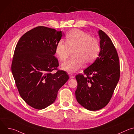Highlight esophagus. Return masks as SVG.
Segmentation results:
<instances>
[{"label": "esophagus", "mask_w": 134, "mask_h": 134, "mask_svg": "<svg viewBox=\"0 0 134 134\" xmlns=\"http://www.w3.org/2000/svg\"><path fill=\"white\" fill-rule=\"evenodd\" d=\"M69 77L70 79H74V76L72 74H69Z\"/></svg>", "instance_id": "obj_1"}]
</instances>
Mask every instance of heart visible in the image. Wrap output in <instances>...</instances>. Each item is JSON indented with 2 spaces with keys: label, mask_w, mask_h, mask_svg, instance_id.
<instances>
[{
  "label": "heart",
  "mask_w": 134,
  "mask_h": 134,
  "mask_svg": "<svg viewBox=\"0 0 134 134\" xmlns=\"http://www.w3.org/2000/svg\"><path fill=\"white\" fill-rule=\"evenodd\" d=\"M100 50L99 41L87 33L77 29L71 31L67 35L66 42L59 41L55 52L62 61H65L72 52V58L62 64V69L74 73L84 65L91 63Z\"/></svg>",
  "instance_id": "b5f03b06"
}]
</instances>
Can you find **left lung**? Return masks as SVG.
<instances>
[{
	"mask_svg": "<svg viewBox=\"0 0 134 134\" xmlns=\"http://www.w3.org/2000/svg\"><path fill=\"white\" fill-rule=\"evenodd\" d=\"M100 51L98 57L76 76L77 87L75 96L79 103L90 111H97L110 101L120 77L118 55L110 37L99 30Z\"/></svg>",
	"mask_w": 134,
	"mask_h": 134,
	"instance_id": "left-lung-1",
	"label": "left lung"
}]
</instances>
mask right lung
I'll return each instance as SVG.
<instances>
[{
  "label": "right lung",
  "mask_w": 134,
  "mask_h": 134,
  "mask_svg": "<svg viewBox=\"0 0 134 134\" xmlns=\"http://www.w3.org/2000/svg\"><path fill=\"white\" fill-rule=\"evenodd\" d=\"M62 31L37 26L19 40L14 53L12 72L21 98L30 106L41 110L54 102L59 90L69 79L54 56Z\"/></svg>",
  "instance_id": "add662e5"
}]
</instances>
